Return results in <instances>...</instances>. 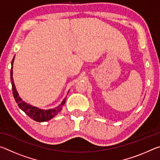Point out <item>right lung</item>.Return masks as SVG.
I'll list each match as a JSON object with an SVG mask.
<instances>
[{"label":"right lung","instance_id":"obj_1","mask_svg":"<svg viewBox=\"0 0 160 160\" xmlns=\"http://www.w3.org/2000/svg\"><path fill=\"white\" fill-rule=\"evenodd\" d=\"M15 56L14 58H12V63H11V70H10V80H11V83H12V94L13 97H14L16 103H17L18 107L20 108V109L25 112L27 115H28L29 117H30L33 120L37 121V122H44V121H47L50 120L54 116H56L58 113L61 112L62 109V107H63V105L65 104V102H66V98L63 99V101L62 102L61 104L59 105L58 107H56L55 109H48V110H43V109H39L37 107H34L33 106H31L27 103L24 102L22 99L19 97L18 92L16 91L15 86L14 85V82H13V78H12V65H13V61H14Z\"/></svg>","mask_w":160,"mask_h":160}]
</instances>
